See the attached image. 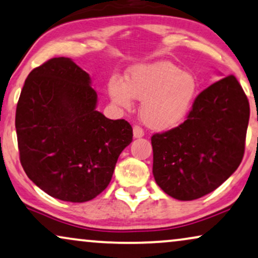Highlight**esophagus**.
<instances>
[{
    "label": "esophagus",
    "mask_w": 258,
    "mask_h": 258,
    "mask_svg": "<svg viewBox=\"0 0 258 258\" xmlns=\"http://www.w3.org/2000/svg\"><path fill=\"white\" fill-rule=\"evenodd\" d=\"M133 133H134V137L135 139H140V137L145 136V130H143L141 126L135 124L133 126Z\"/></svg>",
    "instance_id": "1"
}]
</instances>
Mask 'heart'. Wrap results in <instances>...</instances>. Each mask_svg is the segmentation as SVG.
<instances>
[{
    "label": "heart",
    "instance_id": "heart-1",
    "mask_svg": "<svg viewBox=\"0 0 258 258\" xmlns=\"http://www.w3.org/2000/svg\"><path fill=\"white\" fill-rule=\"evenodd\" d=\"M109 95L115 104L130 109L133 98L142 102L141 117L153 129H169L185 118L197 93L196 78L168 61H156L130 70L126 82L109 80Z\"/></svg>",
    "mask_w": 258,
    "mask_h": 258
}]
</instances>
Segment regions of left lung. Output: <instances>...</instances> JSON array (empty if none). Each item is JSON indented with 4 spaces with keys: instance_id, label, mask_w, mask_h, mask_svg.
Masks as SVG:
<instances>
[{
    "instance_id": "8db88e82",
    "label": "left lung",
    "mask_w": 258,
    "mask_h": 258,
    "mask_svg": "<svg viewBox=\"0 0 258 258\" xmlns=\"http://www.w3.org/2000/svg\"><path fill=\"white\" fill-rule=\"evenodd\" d=\"M249 100L235 76L197 96L185 122L154 134L153 174L163 192L178 200L209 195L242 162Z\"/></svg>"
}]
</instances>
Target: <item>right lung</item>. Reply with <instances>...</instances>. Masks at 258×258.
<instances>
[{
  "mask_svg": "<svg viewBox=\"0 0 258 258\" xmlns=\"http://www.w3.org/2000/svg\"><path fill=\"white\" fill-rule=\"evenodd\" d=\"M90 76L70 58H52L25 80L15 115L20 162L53 198L84 203L111 181L117 159L133 141L125 119L96 110Z\"/></svg>",
  "mask_w": 258,
  "mask_h": 258,
  "instance_id": "add662e5",
  "label": "right lung"
}]
</instances>
